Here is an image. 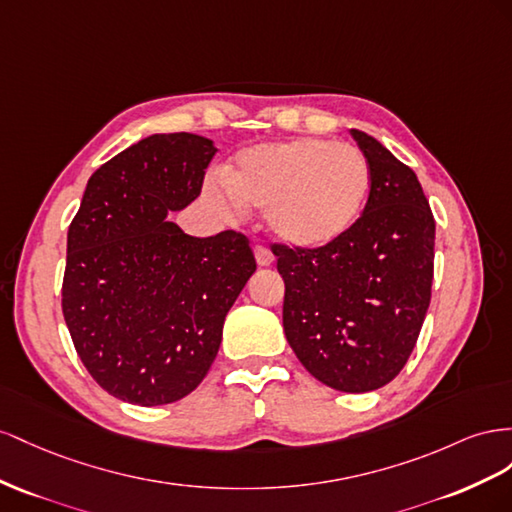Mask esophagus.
<instances>
[{
    "mask_svg": "<svg viewBox=\"0 0 512 512\" xmlns=\"http://www.w3.org/2000/svg\"><path fill=\"white\" fill-rule=\"evenodd\" d=\"M255 261H257V266L268 268V266H272L274 255L268 251L266 246H255Z\"/></svg>",
    "mask_w": 512,
    "mask_h": 512,
    "instance_id": "esophagus-1",
    "label": "esophagus"
}]
</instances>
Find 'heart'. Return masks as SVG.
Returning <instances> with one entry per match:
<instances>
[{
    "instance_id": "heart-1",
    "label": "heart",
    "mask_w": 512,
    "mask_h": 512,
    "mask_svg": "<svg viewBox=\"0 0 512 512\" xmlns=\"http://www.w3.org/2000/svg\"><path fill=\"white\" fill-rule=\"evenodd\" d=\"M369 193L367 156L315 137L253 145L236 154L225 182L203 184V197L225 221H240L246 208L266 210L276 240L309 251L341 240L358 223Z\"/></svg>"
}]
</instances>
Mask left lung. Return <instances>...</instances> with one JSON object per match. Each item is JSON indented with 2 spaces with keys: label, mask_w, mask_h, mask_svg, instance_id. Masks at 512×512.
I'll return each mask as SVG.
<instances>
[{
  "label": "left lung",
  "mask_w": 512,
  "mask_h": 512,
  "mask_svg": "<svg viewBox=\"0 0 512 512\" xmlns=\"http://www.w3.org/2000/svg\"><path fill=\"white\" fill-rule=\"evenodd\" d=\"M371 167L358 223L324 248L274 244L287 343L321 384L371 392L401 373L431 302L435 221L416 173L352 128Z\"/></svg>",
  "instance_id": "1"
}]
</instances>
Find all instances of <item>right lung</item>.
<instances>
[{
    "label": "right lung",
    "mask_w": 512,
    "mask_h": 512,
    "mask_svg": "<svg viewBox=\"0 0 512 512\" xmlns=\"http://www.w3.org/2000/svg\"><path fill=\"white\" fill-rule=\"evenodd\" d=\"M216 152L191 133L145 137L94 171L70 223L64 319L85 369L120 401L191 394L257 268L242 233L193 238L167 218L199 197Z\"/></svg>",
    "instance_id": "add662e5"
}]
</instances>
